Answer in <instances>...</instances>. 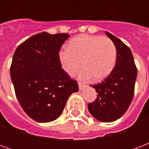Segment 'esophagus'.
I'll return each instance as SVG.
<instances>
[{
  "label": "esophagus",
  "instance_id": "34e87169",
  "mask_svg": "<svg viewBox=\"0 0 149 149\" xmlns=\"http://www.w3.org/2000/svg\"><path fill=\"white\" fill-rule=\"evenodd\" d=\"M78 85H79V89L80 90H83L85 88V85L84 84H81V83H78Z\"/></svg>",
  "mask_w": 149,
  "mask_h": 149
}]
</instances>
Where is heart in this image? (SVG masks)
<instances>
[{
	"label": "heart",
	"mask_w": 149,
	"mask_h": 149,
	"mask_svg": "<svg viewBox=\"0 0 149 149\" xmlns=\"http://www.w3.org/2000/svg\"><path fill=\"white\" fill-rule=\"evenodd\" d=\"M116 48L109 37L98 35H81L69 41L68 49L59 52L63 70L73 77L81 68L79 78L88 81L93 77L100 81L108 77L115 67Z\"/></svg>",
	"instance_id": "heart-1"
}]
</instances>
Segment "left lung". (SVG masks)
<instances>
[{
    "label": "left lung",
    "mask_w": 149,
    "mask_h": 149,
    "mask_svg": "<svg viewBox=\"0 0 149 149\" xmlns=\"http://www.w3.org/2000/svg\"><path fill=\"white\" fill-rule=\"evenodd\" d=\"M105 33L116 48V61L111 74L101 83L93 85L97 97L88 104L91 115L101 122H112L121 117L131 104L137 69L131 50L112 34Z\"/></svg>",
    "instance_id": "left-lung-1"
}]
</instances>
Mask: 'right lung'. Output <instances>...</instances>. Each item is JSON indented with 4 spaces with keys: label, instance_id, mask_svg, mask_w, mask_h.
Returning a JSON list of instances; mask_svg holds the SVG:
<instances>
[{
    "label": "right lung",
    "instance_id": "obj_1",
    "mask_svg": "<svg viewBox=\"0 0 149 149\" xmlns=\"http://www.w3.org/2000/svg\"><path fill=\"white\" fill-rule=\"evenodd\" d=\"M69 35L42 32L18 46L10 76L15 93L25 113L35 121L55 120L68 97L79 91L77 82L61 68L59 52Z\"/></svg>",
    "mask_w": 149,
    "mask_h": 149
}]
</instances>
